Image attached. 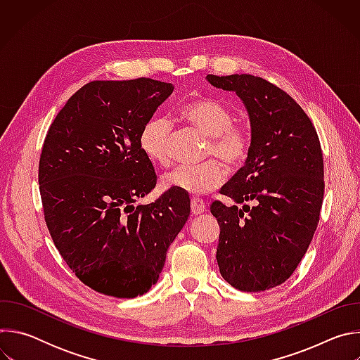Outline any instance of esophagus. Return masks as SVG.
<instances>
[{
  "instance_id": "1",
  "label": "esophagus",
  "mask_w": 360,
  "mask_h": 360,
  "mask_svg": "<svg viewBox=\"0 0 360 360\" xmlns=\"http://www.w3.org/2000/svg\"><path fill=\"white\" fill-rule=\"evenodd\" d=\"M205 210H207V205L199 198H192L191 199V212L192 215H200Z\"/></svg>"
}]
</instances>
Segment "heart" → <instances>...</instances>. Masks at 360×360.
<instances>
[{
  "label": "heart",
  "instance_id": "b5f03b06",
  "mask_svg": "<svg viewBox=\"0 0 360 360\" xmlns=\"http://www.w3.org/2000/svg\"><path fill=\"white\" fill-rule=\"evenodd\" d=\"M184 121L210 136L208 155H217L228 167L242 165L252 149V135L243 125L233 124L232 111L212 96L189 99L181 108ZM174 125L162 115L149 118L139 134V145L146 158L161 167L169 164ZM225 169L218 161L200 165H179L164 175L162 185L189 195H205L219 188Z\"/></svg>",
  "mask_w": 360,
  "mask_h": 360
}]
</instances>
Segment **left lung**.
<instances>
[{"label":"left lung","instance_id":"left-lung-1","mask_svg":"<svg viewBox=\"0 0 360 360\" xmlns=\"http://www.w3.org/2000/svg\"><path fill=\"white\" fill-rule=\"evenodd\" d=\"M207 79L243 101L252 135L245 165L221 193L253 207L211 205L221 228L218 266L239 290H266L289 279L318 228L325 192L319 136L297 102L272 82L249 74Z\"/></svg>","mask_w":360,"mask_h":360}]
</instances>
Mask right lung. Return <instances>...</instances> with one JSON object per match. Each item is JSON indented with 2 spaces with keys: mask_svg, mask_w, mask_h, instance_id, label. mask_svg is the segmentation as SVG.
Segmentation results:
<instances>
[{
  "mask_svg": "<svg viewBox=\"0 0 360 360\" xmlns=\"http://www.w3.org/2000/svg\"><path fill=\"white\" fill-rule=\"evenodd\" d=\"M172 91L150 78L92 81L46 132L38 167L44 218L70 269L99 293H146L188 221L189 196L176 189L134 205L157 185L141 129Z\"/></svg>",
  "mask_w": 360,
  "mask_h": 360,
  "instance_id": "obj_1",
  "label": "right lung"
}]
</instances>
